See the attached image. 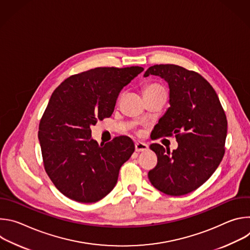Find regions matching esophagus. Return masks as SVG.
<instances>
[{
    "mask_svg": "<svg viewBox=\"0 0 250 250\" xmlns=\"http://www.w3.org/2000/svg\"><path fill=\"white\" fill-rule=\"evenodd\" d=\"M147 149H148V146L145 144V142H140V141L135 142V151L141 152V151H146Z\"/></svg>",
    "mask_w": 250,
    "mask_h": 250,
    "instance_id": "1",
    "label": "esophagus"
}]
</instances>
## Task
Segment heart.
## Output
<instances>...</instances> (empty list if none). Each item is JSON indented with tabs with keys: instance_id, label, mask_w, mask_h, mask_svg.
<instances>
[{
	"instance_id": "obj_1",
	"label": "heart",
	"mask_w": 250,
	"mask_h": 250,
	"mask_svg": "<svg viewBox=\"0 0 250 250\" xmlns=\"http://www.w3.org/2000/svg\"><path fill=\"white\" fill-rule=\"evenodd\" d=\"M158 92H165V89L159 85V84H156V83H153V84H149L147 86L145 87L144 89V95H151V94H155V93H158Z\"/></svg>"
}]
</instances>
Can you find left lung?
Instances as JSON below:
<instances>
[{
	"label": "left lung",
	"instance_id": "left-lung-1",
	"mask_svg": "<svg viewBox=\"0 0 250 250\" xmlns=\"http://www.w3.org/2000/svg\"><path fill=\"white\" fill-rule=\"evenodd\" d=\"M155 75L169 85L170 106L154 126L153 137L175 135L178 148L171 153L158 144L148 172L151 184L170 196L198 189L216 171L225 155L228 121L211 85L199 73L174 64L149 67L145 77Z\"/></svg>",
	"mask_w": 250,
	"mask_h": 250
}]
</instances>
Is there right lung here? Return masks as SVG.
<instances>
[{"instance_id":"obj_1","label":"right lung","mask_w":250,"mask_h":250,"mask_svg":"<svg viewBox=\"0 0 250 250\" xmlns=\"http://www.w3.org/2000/svg\"><path fill=\"white\" fill-rule=\"evenodd\" d=\"M144 71L139 66L98 67L64 80L52 93L40 123L44 169L67 198L95 203L116 186L133 141L117 136L99 146L91 125L112 116L122 89Z\"/></svg>"}]
</instances>
